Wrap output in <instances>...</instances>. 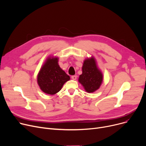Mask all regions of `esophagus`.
Here are the masks:
<instances>
[{
	"label": "esophagus",
	"mask_w": 146,
	"mask_h": 146,
	"mask_svg": "<svg viewBox=\"0 0 146 146\" xmlns=\"http://www.w3.org/2000/svg\"><path fill=\"white\" fill-rule=\"evenodd\" d=\"M71 78L73 80H76V75H73L71 76Z\"/></svg>",
	"instance_id": "34e87169"
}]
</instances>
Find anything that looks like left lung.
Here are the masks:
<instances>
[{"instance_id": "8db88e82", "label": "left lung", "mask_w": 146, "mask_h": 146, "mask_svg": "<svg viewBox=\"0 0 146 146\" xmlns=\"http://www.w3.org/2000/svg\"><path fill=\"white\" fill-rule=\"evenodd\" d=\"M82 73L80 75L78 82L85 91L91 93L98 90L103 81V75L99 69L96 59L91 56L84 61Z\"/></svg>"}]
</instances>
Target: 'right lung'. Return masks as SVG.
I'll return each mask as SVG.
<instances>
[{"label":"right lung","instance_id":"obj_1","mask_svg":"<svg viewBox=\"0 0 146 146\" xmlns=\"http://www.w3.org/2000/svg\"><path fill=\"white\" fill-rule=\"evenodd\" d=\"M58 57L49 56L41 66L37 76L40 89L45 94L54 95L61 90L70 77L60 68Z\"/></svg>","mask_w":146,"mask_h":146}]
</instances>
